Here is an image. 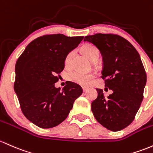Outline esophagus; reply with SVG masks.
I'll return each mask as SVG.
<instances>
[{
	"label": "esophagus",
	"mask_w": 153,
	"mask_h": 153,
	"mask_svg": "<svg viewBox=\"0 0 153 153\" xmlns=\"http://www.w3.org/2000/svg\"><path fill=\"white\" fill-rule=\"evenodd\" d=\"M88 90V88H87V87H83V91H86Z\"/></svg>",
	"instance_id": "esophagus-1"
}]
</instances>
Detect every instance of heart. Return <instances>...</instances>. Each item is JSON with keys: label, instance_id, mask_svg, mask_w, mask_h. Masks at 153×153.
I'll return each mask as SVG.
<instances>
[{"label": "heart", "instance_id": "obj_1", "mask_svg": "<svg viewBox=\"0 0 153 153\" xmlns=\"http://www.w3.org/2000/svg\"><path fill=\"white\" fill-rule=\"evenodd\" d=\"M82 51L91 61L95 62L100 56V51L94 45L91 43H86L82 47ZM75 55V51H70L67 54L65 59V65L67 68H69L71 65L72 60ZM95 75L94 73H84L78 71L70 72L68 74V79L73 83L80 85L82 86H87L94 79Z\"/></svg>", "mask_w": 153, "mask_h": 153}]
</instances>
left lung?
Wrapping results in <instances>:
<instances>
[{"label":"left lung","instance_id":"left-lung-1","mask_svg":"<svg viewBox=\"0 0 153 153\" xmlns=\"http://www.w3.org/2000/svg\"><path fill=\"white\" fill-rule=\"evenodd\" d=\"M100 50L103 60L101 78L105 89L112 94L105 97L97 88V98L91 103L96 120L112 131L125 128L133 122L143 100L147 74L140 56L130 42L118 35L97 33L85 37Z\"/></svg>","mask_w":153,"mask_h":153}]
</instances>
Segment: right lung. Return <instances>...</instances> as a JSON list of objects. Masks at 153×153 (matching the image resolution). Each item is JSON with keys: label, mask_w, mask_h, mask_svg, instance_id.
I'll use <instances>...</instances> for the list:
<instances>
[{"label": "right lung", "mask_w": 153, "mask_h": 153, "mask_svg": "<svg viewBox=\"0 0 153 153\" xmlns=\"http://www.w3.org/2000/svg\"><path fill=\"white\" fill-rule=\"evenodd\" d=\"M83 39V36L45 35L30 42L18 58L14 91L22 113L37 126L49 128L61 123L83 93L81 87L73 82L62 90L54 86L67 54Z\"/></svg>", "instance_id": "add662e5"}]
</instances>
